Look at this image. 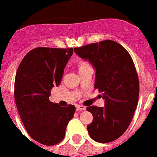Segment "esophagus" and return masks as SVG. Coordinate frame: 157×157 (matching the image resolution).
I'll use <instances>...</instances> for the list:
<instances>
[{
	"mask_svg": "<svg viewBox=\"0 0 157 157\" xmlns=\"http://www.w3.org/2000/svg\"><path fill=\"white\" fill-rule=\"evenodd\" d=\"M76 109L77 112H80V111H83V110H86V107H84V106H81V105H77L76 107Z\"/></svg>",
	"mask_w": 157,
	"mask_h": 157,
	"instance_id": "obj_1",
	"label": "esophagus"
}]
</instances>
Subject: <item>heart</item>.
I'll use <instances>...</instances> for the list:
<instances>
[{"mask_svg":"<svg viewBox=\"0 0 157 157\" xmlns=\"http://www.w3.org/2000/svg\"><path fill=\"white\" fill-rule=\"evenodd\" d=\"M85 64H86V63H82L81 65H85Z\"/></svg>","mask_w":157,"mask_h":157,"instance_id":"b5f03b06","label":"heart"}]
</instances>
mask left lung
Wrapping results in <instances>:
<instances>
[{
  "label": "left lung",
  "instance_id": "1",
  "mask_svg": "<svg viewBox=\"0 0 157 157\" xmlns=\"http://www.w3.org/2000/svg\"><path fill=\"white\" fill-rule=\"evenodd\" d=\"M74 51L95 69L94 88L105 100L104 107H88L93 121L87 126L92 139L109 143L124 134L134 117L139 95V82L131 56L113 40H103Z\"/></svg>",
  "mask_w": 157,
  "mask_h": 157
}]
</instances>
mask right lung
I'll return each instance as SVG.
<instances>
[{
    "label": "right lung",
    "instance_id": "right-lung-1",
    "mask_svg": "<svg viewBox=\"0 0 157 157\" xmlns=\"http://www.w3.org/2000/svg\"><path fill=\"white\" fill-rule=\"evenodd\" d=\"M72 54L71 48H36L26 54L17 70V109L31 138L44 145H55L63 139L67 125L76 111L73 105L60 107L49 98L53 87L61 83Z\"/></svg>",
    "mask_w": 157,
    "mask_h": 157
}]
</instances>
